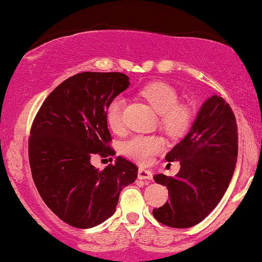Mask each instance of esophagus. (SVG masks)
Returning <instances> with one entry per match:
<instances>
[{"mask_svg":"<svg viewBox=\"0 0 262 262\" xmlns=\"http://www.w3.org/2000/svg\"><path fill=\"white\" fill-rule=\"evenodd\" d=\"M137 177H139V180H152V172L150 170H146V168H140L139 172H137Z\"/></svg>","mask_w":262,"mask_h":262,"instance_id":"34e87169","label":"esophagus"}]
</instances>
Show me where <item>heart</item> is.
<instances>
[{
    "label": "heart",
    "instance_id": "b5f03b06",
    "mask_svg": "<svg viewBox=\"0 0 262 262\" xmlns=\"http://www.w3.org/2000/svg\"><path fill=\"white\" fill-rule=\"evenodd\" d=\"M140 95L147 101L155 111L160 114V125L170 136L184 135L190 125L191 115L186 106L180 105L179 95L170 85L165 82H151L140 91ZM122 100L115 98L106 110V120L114 132L122 130ZM165 148V140L161 136L131 137L123 143V154L139 164H147L156 154Z\"/></svg>",
    "mask_w": 262,
    "mask_h": 262
}]
</instances>
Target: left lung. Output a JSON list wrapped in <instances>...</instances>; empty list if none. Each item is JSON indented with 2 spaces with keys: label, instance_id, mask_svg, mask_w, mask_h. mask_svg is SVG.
<instances>
[{
  "label": "left lung",
  "instance_id": "left-lung-1",
  "mask_svg": "<svg viewBox=\"0 0 262 262\" xmlns=\"http://www.w3.org/2000/svg\"><path fill=\"white\" fill-rule=\"evenodd\" d=\"M237 125L231 107L213 95L200 108L191 130L166 155L181 167L175 177L155 175L167 187L164 206L154 217L166 226L186 229L198 225L217 206L231 181L237 161Z\"/></svg>",
  "mask_w": 262,
  "mask_h": 262
}]
</instances>
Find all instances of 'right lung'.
<instances>
[{
    "instance_id": "right-lung-1",
    "label": "right lung",
    "mask_w": 262,
    "mask_h": 262,
    "mask_svg": "<svg viewBox=\"0 0 262 262\" xmlns=\"http://www.w3.org/2000/svg\"><path fill=\"white\" fill-rule=\"evenodd\" d=\"M128 80L121 72L71 76L47 96L33 120L29 139L33 181L50 210L77 229L111 217L121 190L137 179V166L121 156L102 171L91 164L95 155H115L106 110Z\"/></svg>"
}]
</instances>
